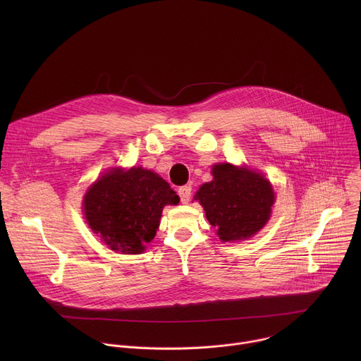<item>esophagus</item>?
<instances>
[{"label": "esophagus", "mask_w": 361, "mask_h": 361, "mask_svg": "<svg viewBox=\"0 0 361 361\" xmlns=\"http://www.w3.org/2000/svg\"><path fill=\"white\" fill-rule=\"evenodd\" d=\"M191 185H183L178 188V195L181 198V202H188L190 201V197H191Z\"/></svg>", "instance_id": "1"}]
</instances>
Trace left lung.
Returning <instances> with one entry per match:
<instances>
[{"instance_id": "left-lung-1", "label": "left lung", "mask_w": 361, "mask_h": 361, "mask_svg": "<svg viewBox=\"0 0 361 361\" xmlns=\"http://www.w3.org/2000/svg\"><path fill=\"white\" fill-rule=\"evenodd\" d=\"M214 180L205 183L195 200L223 241L245 240L264 227L271 214L274 191L267 178L248 169L216 164Z\"/></svg>"}]
</instances>
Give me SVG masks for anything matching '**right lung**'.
Wrapping results in <instances>:
<instances>
[{
  "label": "right lung",
  "instance_id": "right-lung-1",
  "mask_svg": "<svg viewBox=\"0 0 361 361\" xmlns=\"http://www.w3.org/2000/svg\"><path fill=\"white\" fill-rule=\"evenodd\" d=\"M180 197L160 176L141 167L113 170L85 192L90 228L111 250L140 254L157 233L163 207Z\"/></svg>",
  "mask_w": 361,
  "mask_h": 361
}]
</instances>
